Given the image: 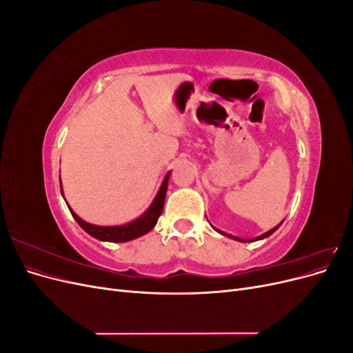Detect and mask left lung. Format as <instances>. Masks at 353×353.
<instances>
[{"mask_svg":"<svg viewBox=\"0 0 353 353\" xmlns=\"http://www.w3.org/2000/svg\"><path fill=\"white\" fill-rule=\"evenodd\" d=\"M280 225H281V223H280ZM280 225H276L275 228H272V230H270L268 232H265V234H262V236H259V237H256V239H253L252 241H256V240H261V239H265V237H270L271 236V234L276 230V228H279ZM218 232H221V234H223V236H227V234L225 232H222V231H219V230H216ZM228 237H231V239H234V240H239V241H248V240H243V239H239V237H234V236H230V234H228Z\"/></svg>","mask_w":353,"mask_h":353,"instance_id":"left-lung-1","label":"left lung"}]
</instances>
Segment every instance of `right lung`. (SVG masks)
Instances as JSON below:
<instances>
[{
	"mask_svg": "<svg viewBox=\"0 0 353 353\" xmlns=\"http://www.w3.org/2000/svg\"><path fill=\"white\" fill-rule=\"evenodd\" d=\"M169 175H170V172L165 176L163 184H162V187H160L154 201L152 203V206L148 208L140 218L130 222V223H125V225H119V227H99V225H92V223H88V222H85L83 219H81L77 215V213H74L69 208L72 216L74 218V221L79 223L81 228H83L85 231H87L90 236L99 239L101 241L125 243V241L134 240L137 237H141V236H144L145 232H148V231L154 228L159 216L162 215L163 205H165V197H166V190H168ZM61 193H63V190H61Z\"/></svg>",
	"mask_w": 353,
	"mask_h": 353,
	"instance_id": "add662e5",
	"label": "right lung"
}]
</instances>
